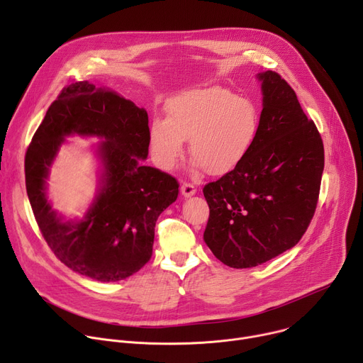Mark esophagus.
Returning <instances> with one entry per match:
<instances>
[{
    "mask_svg": "<svg viewBox=\"0 0 363 363\" xmlns=\"http://www.w3.org/2000/svg\"><path fill=\"white\" fill-rule=\"evenodd\" d=\"M181 192H182L184 196H191V195H194L196 192V188L192 184H189V182H182Z\"/></svg>",
    "mask_w": 363,
    "mask_h": 363,
    "instance_id": "obj_1",
    "label": "esophagus"
}]
</instances>
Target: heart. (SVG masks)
<instances>
[{
    "label": "heart",
    "mask_w": 363,
    "mask_h": 363,
    "mask_svg": "<svg viewBox=\"0 0 363 363\" xmlns=\"http://www.w3.org/2000/svg\"><path fill=\"white\" fill-rule=\"evenodd\" d=\"M167 112V121L150 125V149L162 169L175 167L188 139L195 165L211 175L225 174L245 157L258 126L251 101L220 86L179 93Z\"/></svg>",
    "instance_id": "obj_1"
}]
</instances>
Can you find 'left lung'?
Segmentation results:
<instances>
[{
    "label": "left lung",
    "instance_id": "1",
    "mask_svg": "<svg viewBox=\"0 0 363 363\" xmlns=\"http://www.w3.org/2000/svg\"><path fill=\"white\" fill-rule=\"evenodd\" d=\"M263 111L237 167L202 192L210 206L203 240L233 269L263 264L294 247L312 221L325 168L322 136L290 84L258 74Z\"/></svg>",
    "mask_w": 363,
    "mask_h": 363
}]
</instances>
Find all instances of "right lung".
<instances>
[{"label": "right lung", "instance_id": "add662e5", "mask_svg": "<svg viewBox=\"0 0 363 363\" xmlns=\"http://www.w3.org/2000/svg\"><path fill=\"white\" fill-rule=\"evenodd\" d=\"M72 133L106 139L99 147L104 186L79 223L62 222L45 198L48 167ZM149 142L146 111L89 82L65 87L50 105L26 152V188L47 245L73 272L118 281L149 262L155 224L179 194L172 175L140 164Z\"/></svg>", "mask_w": 363, "mask_h": 363}]
</instances>
